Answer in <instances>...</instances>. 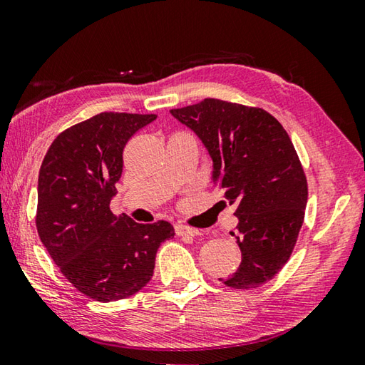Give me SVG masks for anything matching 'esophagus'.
<instances>
[{
  "label": "esophagus",
  "instance_id": "obj_1",
  "mask_svg": "<svg viewBox=\"0 0 365 365\" xmlns=\"http://www.w3.org/2000/svg\"><path fill=\"white\" fill-rule=\"evenodd\" d=\"M175 235L183 236V237H195L200 235V231L190 227H185V225H175Z\"/></svg>",
  "mask_w": 365,
  "mask_h": 365
}]
</instances>
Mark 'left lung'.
<instances>
[{
	"label": "left lung",
	"instance_id": "8db88e82",
	"mask_svg": "<svg viewBox=\"0 0 365 365\" xmlns=\"http://www.w3.org/2000/svg\"><path fill=\"white\" fill-rule=\"evenodd\" d=\"M170 115L202 142L212 160V185L237 204V271L220 281L255 289L269 281L292 254L308 201L307 177L292 142L262 108L204 98Z\"/></svg>",
	"mask_w": 365,
	"mask_h": 365
}]
</instances>
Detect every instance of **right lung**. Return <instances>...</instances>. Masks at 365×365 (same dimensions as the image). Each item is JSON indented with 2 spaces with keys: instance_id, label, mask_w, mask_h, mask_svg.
<instances>
[{
  "instance_id": "1",
  "label": "right lung",
  "mask_w": 365,
  "mask_h": 365,
  "mask_svg": "<svg viewBox=\"0 0 365 365\" xmlns=\"http://www.w3.org/2000/svg\"><path fill=\"white\" fill-rule=\"evenodd\" d=\"M156 118L92 116L63 130L39 169V240L73 286L97 302L123 300L147 286L158 247L174 236L169 222L135 223L110 210L125 143Z\"/></svg>"
}]
</instances>
